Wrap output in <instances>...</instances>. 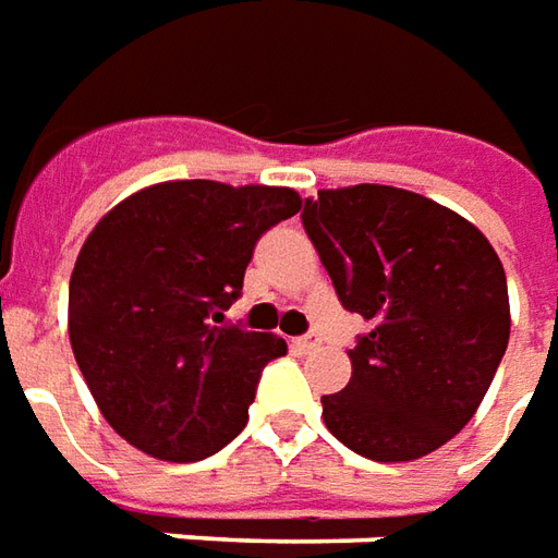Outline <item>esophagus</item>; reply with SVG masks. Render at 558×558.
<instances>
[{
	"label": "esophagus",
	"mask_w": 558,
	"mask_h": 558,
	"mask_svg": "<svg viewBox=\"0 0 558 558\" xmlns=\"http://www.w3.org/2000/svg\"><path fill=\"white\" fill-rule=\"evenodd\" d=\"M294 349L303 351V354H310V351H318V349H322V336H318V333L300 336V339H294Z\"/></svg>",
	"instance_id": "obj_1"
}]
</instances>
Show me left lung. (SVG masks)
<instances>
[{"label":"left lung","instance_id":"8db88e82","mask_svg":"<svg viewBox=\"0 0 558 558\" xmlns=\"http://www.w3.org/2000/svg\"><path fill=\"white\" fill-rule=\"evenodd\" d=\"M303 228L342 306L369 322L324 424L366 460H421L472 421L508 349L496 248L460 213L378 183L306 197Z\"/></svg>","mask_w":558,"mask_h":558}]
</instances>
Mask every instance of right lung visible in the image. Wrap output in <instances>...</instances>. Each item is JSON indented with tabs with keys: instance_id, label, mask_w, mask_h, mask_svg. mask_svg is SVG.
Returning a JSON list of instances; mask_svg holds the SVG:
<instances>
[{
	"instance_id": "add662e5",
	"label": "right lung",
	"mask_w": 558,
	"mask_h": 558,
	"mask_svg": "<svg viewBox=\"0 0 558 558\" xmlns=\"http://www.w3.org/2000/svg\"><path fill=\"white\" fill-rule=\"evenodd\" d=\"M300 207L286 185L171 180L120 201L89 231L69 286L71 351L132 448L195 462L240 436L260 369L288 345L222 324L225 310L258 236Z\"/></svg>"
}]
</instances>
